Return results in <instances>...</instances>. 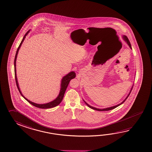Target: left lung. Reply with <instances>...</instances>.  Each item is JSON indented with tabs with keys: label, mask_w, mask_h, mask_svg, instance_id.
<instances>
[{
	"label": "left lung",
	"mask_w": 152,
	"mask_h": 152,
	"mask_svg": "<svg viewBox=\"0 0 152 152\" xmlns=\"http://www.w3.org/2000/svg\"><path fill=\"white\" fill-rule=\"evenodd\" d=\"M122 37H123V40H124V41L126 42L128 45H129V48L132 49V47H131V43H130V42H129V39L127 38V37L125 36V35H123L122 36ZM133 86H132V88H131V89L130 90V91L129 92V94L127 96V97H126V98L124 99V100L121 103L119 104H117V105H115V106H111V107H106V108H104V109H98V108H96V107H93V106H90V105H89L88 104L86 103V102L84 100H83V101L84 102V103L86 104V105H87V106L89 107L90 108H91V109H93V110H97V111H109V110H112V109H115V108H116L118 106H119L121 104H122L124 103V102L126 100V99L128 98V97L129 96V95H130V93H131V92L132 91V88H133Z\"/></svg>",
	"instance_id": "left-lung-1"
}]
</instances>
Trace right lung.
I'll return each mask as SVG.
<instances>
[{"label": "right lung", "instance_id": "right-lung-1", "mask_svg": "<svg viewBox=\"0 0 152 152\" xmlns=\"http://www.w3.org/2000/svg\"><path fill=\"white\" fill-rule=\"evenodd\" d=\"M31 29L29 30L28 32L26 33L25 35H24L23 37V39L21 41V43H20V45L19 46V47L18 48L16 52V54H15V62H14V65H15V81H16V84H17V86L18 89L19 90V91L21 95L25 99H26L27 102H28L29 103L33 105V106H35L37 107H39L40 109H49V108H52V107H54L55 106L58 105L61 102H62V100L63 99V97H64V93L66 92V89L67 88V87L68 86L70 81L72 79L76 77V74L74 72H69L68 74L64 76H63L62 80H61V88L60 91L59 92V94L58 95L57 97L54 100H52V102H50L49 103L45 104H37L32 102L31 101L27 99L26 97H25L23 96V95L22 94L21 92L20 91L19 86V84L18 82L17 77V72H16V60H17V57L18 54V52L20 48V47L21 46L22 43L23 42V41L25 40V37L27 34H28L29 32H30Z\"/></svg>", "mask_w": 152, "mask_h": 152}]
</instances>
